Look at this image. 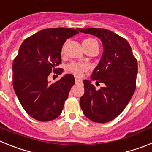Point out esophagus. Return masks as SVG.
I'll list each match as a JSON object with an SVG mask.
<instances>
[{"label":"esophagus","mask_w":152,"mask_h":152,"mask_svg":"<svg viewBox=\"0 0 152 152\" xmlns=\"http://www.w3.org/2000/svg\"><path fill=\"white\" fill-rule=\"evenodd\" d=\"M75 83L76 84H80V83H82V80H80V79L75 78Z\"/></svg>","instance_id":"esophagus-1"}]
</instances>
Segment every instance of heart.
I'll list each match as a JSON object with an SVG mask.
<instances>
[{
    "label": "heart",
    "mask_w": 152,
    "mask_h": 152,
    "mask_svg": "<svg viewBox=\"0 0 152 152\" xmlns=\"http://www.w3.org/2000/svg\"><path fill=\"white\" fill-rule=\"evenodd\" d=\"M94 43H97L96 40L93 38H88L84 40V42H83V45H92V44ZM64 45H63L61 50V54L64 53ZM88 69V65H86L85 64H81V63H77V62L70 63V64H68L66 67L67 72L72 74V75H74L75 76H76V77H81L83 72H86Z\"/></svg>",
    "instance_id": "obj_1"
}]
</instances>
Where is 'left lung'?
<instances>
[{
	"instance_id": "obj_1",
	"label": "left lung",
	"mask_w": 152,
	"mask_h": 152,
	"mask_svg": "<svg viewBox=\"0 0 152 152\" xmlns=\"http://www.w3.org/2000/svg\"><path fill=\"white\" fill-rule=\"evenodd\" d=\"M78 30L102 42L103 52L91 80L105 84L96 91L91 80H83L84 94L80 98V107L91 121L107 123L123 112L135 92L137 60L127 40L112 31L100 28H79Z\"/></svg>"
}]
</instances>
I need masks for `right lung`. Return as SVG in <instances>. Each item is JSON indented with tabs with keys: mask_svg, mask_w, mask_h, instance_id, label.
Instances as JSON below:
<instances>
[{
	"mask_svg": "<svg viewBox=\"0 0 152 152\" xmlns=\"http://www.w3.org/2000/svg\"><path fill=\"white\" fill-rule=\"evenodd\" d=\"M78 29L48 28L23 42L13 62V86L21 105L31 117L46 122L60 116L64 100L75 84V77L66 74L50 83L52 72L61 75V50L66 39L78 33Z\"/></svg>",
	"mask_w": 152,
	"mask_h": 152,
	"instance_id": "right-lung-1",
	"label": "right lung"
}]
</instances>
